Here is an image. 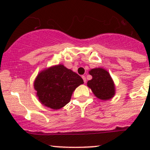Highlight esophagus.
<instances>
[{
	"label": "esophagus",
	"instance_id": "obj_1",
	"mask_svg": "<svg viewBox=\"0 0 150 150\" xmlns=\"http://www.w3.org/2000/svg\"><path fill=\"white\" fill-rule=\"evenodd\" d=\"M82 78H83V79L84 83H86V77L84 76V75H83V76H82Z\"/></svg>",
	"mask_w": 150,
	"mask_h": 150
}]
</instances>
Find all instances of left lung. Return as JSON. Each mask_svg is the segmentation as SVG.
<instances>
[{
	"label": "left lung",
	"instance_id": "left-lung-1",
	"mask_svg": "<svg viewBox=\"0 0 150 150\" xmlns=\"http://www.w3.org/2000/svg\"><path fill=\"white\" fill-rule=\"evenodd\" d=\"M92 79L88 81L87 86L93 94L99 99L109 100L114 96L115 87L110 73L103 68H95L89 71Z\"/></svg>",
	"mask_w": 150,
	"mask_h": 150
}]
</instances>
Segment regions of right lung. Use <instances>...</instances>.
Returning a JSON list of instances; mask_svg holds the SVG:
<instances>
[{
    "label": "right lung",
    "instance_id": "add662e5",
    "mask_svg": "<svg viewBox=\"0 0 150 150\" xmlns=\"http://www.w3.org/2000/svg\"><path fill=\"white\" fill-rule=\"evenodd\" d=\"M83 83L80 75L58 64L41 71L35 80L34 88L42 104L59 110L69 103L74 91Z\"/></svg>",
    "mask_w": 150,
    "mask_h": 150
}]
</instances>
